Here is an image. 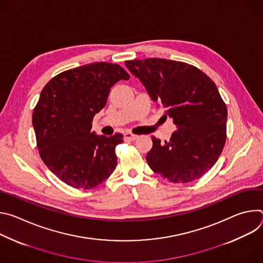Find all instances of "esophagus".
Segmentation results:
<instances>
[{
    "mask_svg": "<svg viewBox=\"0 0 263 263\" xmlns=\"http://www.w3.org/2000/svg\"><path fill=\"white\" fill-rule=\"evenodd\" d=\"M137 137H138L137 135L132 134V133H130V132H126V133L124 134V138H125L126 140H135Z\"/></svg>",
    "mask_w": 263,
    "mask_h": 263,
    "instance_id": "esophagus-1",
    "label": "esophagus"
}]
</instances>
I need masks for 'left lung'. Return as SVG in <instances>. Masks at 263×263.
Here are the masks:
<instances>
[{
	"label": "left lung",
	"mask_w": 263,
	"mask_h": 263,
	"mask_svg": "<svg viewBox=\"0 0 263 263\" xmlns=\"http://www.w3.org/2000/svg\"><path fill=\"white\" fill-rule=\"evenodd\" d=\"M125 65L177 127L164 143L152 137L153 146L145 156L148 166L174 183L201 178L226 142L228 112L214 82L199 68L175 60L148 58Z\"/></svg>",
	"instance_id": "1"
}]
</instances>
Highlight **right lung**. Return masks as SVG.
<instances>
[{"instance_id":"1","label":"right lung","mask_w":263,"mask_h":263,"mask_svg":"<svg viewBox=\"0 0 263 263\" xmlns=\"http://www.w3.org/2000/svg\"><path fill=\"white\" fill-rule=\"evenodd\" d=\"M129 78L119 64L97 62L60 72L42 90L32 115L37 147L49 170L73 189H93L116 170L123 134L97 135L92 119L110 88Z\"/></svg>"}]
</instances>
